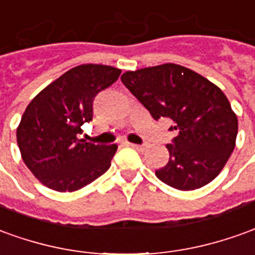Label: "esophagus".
<instances>
[{
  "mask_svg": "<svg viewBox=\"0 0 255 255\" xmlns=\"http://www.w3.org/2000/svg\"><path fill=\"white\" fill-rule=\"evenodd\" d=\"M129 146H131V147H133V149H136L138 152H143V150H145V145H136V143H129Z\"/></svg>",
  "mask_w": 255,
  "mask_h": 255,
  "instance_id": "obj_1",
  "label": "esophagus"
}]
</instances>
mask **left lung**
I'll list each match as a JSON object with an SVG mask.
<instances>
[{
  "label": "left lung",
  "mask_w": 255,
  "mask_h": 255,
  "mask_svg": "<svg viewBox=\"0 0 255 255\" xmlns=\"http://www.w3.org/2000/svg\"><path fill=\"white\" fill-rule=\"evenodd\" d=\"M122 81L154 120L174 122L170 131L177 136L167 145L170 160L156 170V177L179 190L211 182L227 164L238 135V117L225 94L174 63L124 73Z\"/></svg>",
  "instance_id": "8db88e82"
}]
</instances>
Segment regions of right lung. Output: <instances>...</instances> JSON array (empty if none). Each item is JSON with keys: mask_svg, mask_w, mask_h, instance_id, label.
I'll return each mask as SVG.
<instances>
[{"mask_svg": "<svg viewBox=\"0 0 255 255\" xmlns=\"http://www.w3.org/2000/svg\"><path fill=\"white\" fill-rule=\"evenodd\" d=\"M120 73L112 66H77L28 103L16 138L24 164L41 183L74 192L109 170L117 145H95L77 135L92 120L95 97L116 83Z\"/></svg>", "mask_w": 255, "mask_h": 255, "instance_id": "right-lung-1", "label": "right lung"}]
</instances>
